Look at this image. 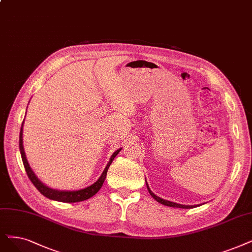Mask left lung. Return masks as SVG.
I'll use <instances>...</instances> for the list:
<instances>
[{"mask_svg":"<svg viewBox=\"0 0 252 252\" xmlns=\"http://www.w3.org/2000/svg\"><path fill=\"white\" fill-rule=\"evenodd\" d=\"M146 185H147V188H148V190H149V193H150L151 195H152V197H153L154 199H156L158 203L162 204V205H164V206L173 207V208H182V209H191V208H195L196 206H199V205H195V206H186V205L177 204V203H174V202H169V200L163 199V198H161V197L155 195V194L152 192V191H151V189H150V187H149V185H148V183H147V181H146Z\"/></svg>","mask_w":252,"mask_h":252,"instance_id":"obj_1","label":"left lung"}]
</instances>
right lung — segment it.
I'll use <instances>...</instances> for the list:
<instances>
[{
	"mask_svg": "<svg viewBox=\"0 0 252 252\" xmlns=\"http://www.w3.org/2000/svg\"><path fill=\"white\" fill-rule=\"evenodd\" d=\"M23 127H24V122L22 124V128H21V132H19V151H21V155H22V159H23V163L25 166V169L27 172V175L29 177V179L31 180V182L34 184V186L39 190V192L43 194L45 197L53 199V200H57V202H62V203H77V202H83V200H86L90 197H92L93 195H95L98 191L100 190V188L102 187L104 180L106 178V174L108 167L112 164L113 160L115 159V157L119 154V152L122 149L117 150L116 152H114V154L110 157L107 165L105 166L102 175L100 176V178L96 181L94 184H92L91 186H88L84 189H79V190H58V189H53L48 186H46L45 184H43L41 181H40L37 176L35 175V173L33 172V169L30 166L27 157H26V153L24 150V144H23Z\"/></svg>",
	"mask_w": 252,
	"mask_h": 252,
	"instance_id": "add662e5",
	"label": "right lung"
}]
</instances>
